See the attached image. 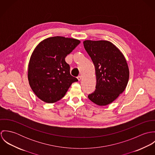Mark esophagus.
<instances>
[{
    "label": "esophagus",
    "instance_id": "esophagus-1",
    "mask_svg": "<svg viewBox=\"0 0 155 155\" xmlns=\"http://www.w3.org/2000/svg\"><path fill=\"white\" fill-rule=\"evenodd\" d=\"M78 81H81V79H82V76H79L78 77Z\"/></svg>",
    "mask_w": 155,
    "mask_h": 155
}]
</instances>
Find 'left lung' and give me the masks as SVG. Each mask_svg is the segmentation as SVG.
<instances>
[{
    "label": "left lung",
    "instance_id": "8db88e82",
    "mask_svg": "<svg viewBox=\"0 0 155 155\" xmlns=\"http://www.w3.org/2000/svg\"><path fill=\"white\" fill-rule=\"evenodd\" d=\"M85 50L95 66L97 84L88 97L100 106L114 101L126 88L130 76L127 60L122 52L107 41H84Z\"/></svg>",
    "mask_w": 155,
    "mask_h": 155
}]
</instances>
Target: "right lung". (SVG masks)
Here are the masks:
<instances>
[{"label": "right lung", "mask_w": 155, "mask_h": 155, "mask_svg": "<svg viewBox=\"0 0 155 155\" xmlns=\"http://www.w3.org/2000/svg\"><path fill=\"white\" fill-rule=\"evenodd\" d=\"M81 43L62 36L48 38L33 50L28 66L29 85L35 95L47 103L61 99L72 83L78 80L70 73L65 58Z\"/></svg>", "instance_id": "1"}]
</instances>
